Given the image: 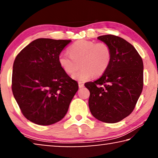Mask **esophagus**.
<instances>
[{
    "label": "esophagus",
    "instance_id": "obj_1",
    "mask_svg": "<svg viewBox=\"0 0 158 158\" xmlns=\"http://www.w3.org/2000/svg\"><path fill=\"white\" fill-rule=\"evenodd\" d=\"M78 86H79V88H81L84 87V84H83V83H81V82H80V83H78Z\"/></svg>",
    "mask_w": 158,
    "mask_h": 158
}]
</instances>
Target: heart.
Returning a JSON list of instances; mask_svg holds the SVG:
<instances>
[{
    "label": "heart",
    "mask_w": 158,
    "mask_h": 158,
    "mask_svg": "<svg viewBox=\"0 0 158 158\" xmlns=\"http://www.w3.org/2000/svg\"><path fill=\"white\" fill-rule=\"evenodd\" d=\"M70 55L61 52L58 56L60 68L68 75L73 74L80 64L79 71L73 75L78 81H87L93 77L101 76L109 68L111 60V50L106 43L81 40L69 48Z\"/></svg>",
    "instance_id": "b5f03b06"
}]
</instances>
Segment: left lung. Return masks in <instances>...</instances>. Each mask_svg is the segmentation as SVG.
<instances>
[{
	"label": "left lung",
	"instance_id": "1",
	"mask_svg": "<svg viewBox=\"0 0 158 158\" xmlns=\"http://www.w3.org/2000/svg\"><path fill=\"white\" fill-rule=\"evenodd\" d=\"M111 50L109 68L98 80L85 83L89 90L92 115L106 123H116L135 109L143 88V62L136 49L124 39L98 36Z\"/></svg>",
	"mask_w": 158,
	"mask_h": 158
}]
</instances>
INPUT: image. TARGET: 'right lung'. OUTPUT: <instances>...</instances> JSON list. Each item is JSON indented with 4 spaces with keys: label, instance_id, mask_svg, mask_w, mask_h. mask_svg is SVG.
<instances>
[{
    "label": "right lung",
    "instance_id": "right-lung-1",
    "mask_svg": "<svg viewBox=\"0 0 158 158\" xmlns=\"http://www.w3.org/2000/svg\"><path fill=\"white\" fill-rule=\"evenodd\" d=\"M71 40L41 38L25 47L14 60L12 91L23 115L39 125L64 118L77 81L60 68L58 56Z\"/></svg>",
    "mask_w": 158,
    "mask_h": 158
}]
</instances>
